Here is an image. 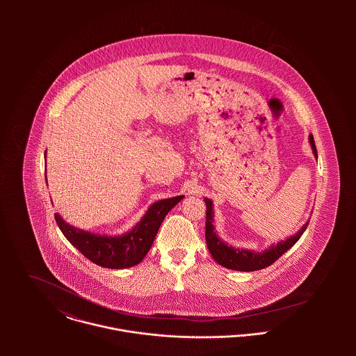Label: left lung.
Listing matches in <instances>:
<instances>
[{"label":"left lung","mask_w":356,"mask_h":356,"mask_svg":"<svg viewBox=\"0 0 356 356\" xmlns=\"http://www.w3.org/2000/svg\"><path fill=\"white\" fill-rule=\"evenodd\" d=\"M309 144L312 148L314 156L318 159L316 153V147L312 134H309ZM205 205H207V212H205V241L207 247L211 256L216 263L220 266L230 268V270H237V271H256L260 268H266L270 264H273L278 257H281L285 254L289 248H292L298 240L302 237L305 233L308 222L305 226L292 237L286 238L285 241H280L275 245H271L268 250L263 252H254L250 250H238L229 247L226 243H223L215 233V227L212 225L213 222V208H212V202L209 199H204Z\"/></svg>","instance_id":"left-lung-1"}]
</instances>
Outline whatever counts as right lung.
Listing matches in <instances>:
<instances>
[{
  "label": "right lung",
  "instance_id": "add662e5",
  "mask_svg": "<svg viewBox=\"0 0 356 356\" xmlns=\"http://www.w3.org/2000/svg\"><path fill=\"white\" fill-rule=\"evenodd\" d=\"M182 199L184 196H177L153 203L143 219L122 236H100L76 229L58 213H54V219L64 237L89 260L105 268H127L138 264L149 252L163 219Z\"/></svg>",
  "mask_w": 356,
  "mask_h": 356
}]
</instances>
